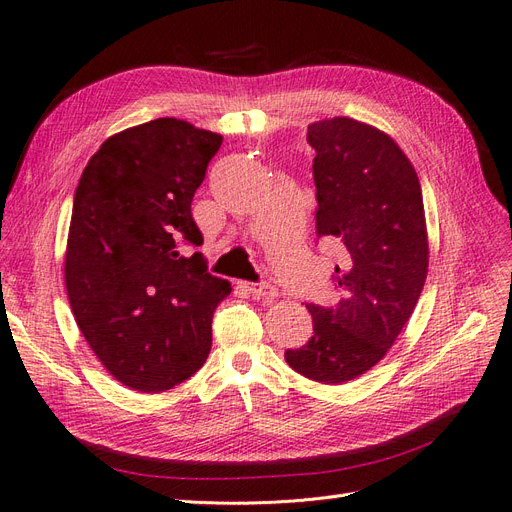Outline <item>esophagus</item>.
Listing matches in <instances>:
<instances>
[{
  "label": "esophagus",
  "instance_id": "esophagus-1",
  "mask_svg": "<svg viewBox=\"0 0 512 512\" xmlns=\"http://www.w3.org/2000/svg\"><path fill=\"white\" fill-rule=\"evenodd\" d=\"M243 288L252 294L254 299H273L277 290L269 282H258V284H243Z\"/></svg>",
  "mask_w": 512,
  "mask_h": 512
}]
</instances>
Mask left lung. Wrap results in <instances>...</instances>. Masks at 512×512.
Listing matches in <instances>:
<instances>
[{"label": "left lung", "mask_w": 512, "mask_h": 512, "mask_svg": "<svg viewBox=\"0 0 512 512\" xmlns=\"http://www.w3.org/2000/svg\"><path fill=\"white\" fill-rule=\"evenodd\" d=\"M314 147L316 235L342 243L331 275L339 299L305 303L314 333L284 352L301 376L339 384L393 346L427 277L429 250L416 170L391 136L348 117L307 126Z\"/></svg>", "instance_id": "left-lung-1"}]
</instances>
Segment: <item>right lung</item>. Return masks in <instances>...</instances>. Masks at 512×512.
Returning <instances> with one entry per match:
<instances>
[{"label":"right lung","instance_id":"right-lung-1","mask_svg":"<svg viewBox=\"0 0 512 512\" xmlns=\"http://www.w3.org/2000/svg\"><path fill=\"white\" fill-rule=\"evenodd\" d=\"M222 136L162 117L102 143L74 192L66 288L102 365L134 391L160 393L203 367L230 282L207 271L192 218Z\"/></svg>","mask_w":512,"mask_h":512}]
</instances>
